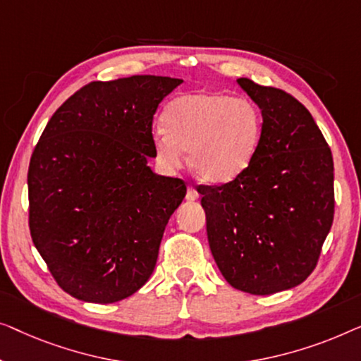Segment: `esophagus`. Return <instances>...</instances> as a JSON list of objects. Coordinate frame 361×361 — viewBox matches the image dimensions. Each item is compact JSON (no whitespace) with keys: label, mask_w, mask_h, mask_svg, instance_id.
Segmentation results:
<instances>
[{"label":"esophagus","mask_w":361,"mask_h":361,"mask_svg":"<svg viewBox=\"0 0 361 361\" xmlns=\"http://www.w3.org/2000/svg\"><path fill=\"white\" fill-rule=\"evenodd\" d=\"M200 195H197V191L195 190L192 186H188V191H186V200L188 201H196Z\"/></svg>","instance_id":"1"}]
</instances>
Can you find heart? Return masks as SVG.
<instances>
[{"label":"heart","mask_w":361,"mask_h":361,"mask_svg":"<svg viewBox=\"0 0 361 361\" xmlns=\"http://www.w3.org/2000/svg\"><path fill=\"white\" fill-rule=\"evenodd\" d=\"M154 132L157 160L176 170L190 165L207 185H226L252 164L262 142L263 119L250 99L227 93H186L171 99Z\"/></svg>","instance_id":"1"}]
</instances>
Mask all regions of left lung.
I'll list each match as a JSON object with an SVG mask.
<instances>
[{
    "instance_id": "obj_1",
    "label": "left lung",
    "mask_w": 361,
    "mask_h": 361,
    "mask_svg": "<svg viewBox=\"0 0 361 361\" xmlns=\"http://www.w3.org/2000/svg\"><path fill=\"white\" fill-rule=\"evenodd\" d=\"M237 83L262 111L260 147L240 176L197 192L222 276L265 296L298 286L316 268L334 221V160L296 98L248 78Z\"/></svg>"
}]
</instances>
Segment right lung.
<instances>
[{
    "label": "right lung",
    "instance_id": "add662e5",
    "mask_svg": "<svg viewBox=\"0 0 361 361\" xmlns=\"http://www.w3.org/2000/svg\"><path fill=\"white\" fill-rule=\"evenodd\" d=\"M183 80L91 81L45 126L30 157L29 229L63 291L86 302L129 298L154 271L164 231L186 195L147 165L152 123Z\"/></svg>",
    "mask_w": 361,
    "mask_h": 361
}]
</instances>
